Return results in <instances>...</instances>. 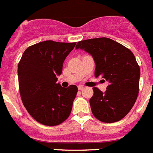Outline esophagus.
<instances>
[{
  "instance_id": "esophagus-1",
  "label": "esophagus",
  "mask_w": 153,
  "mask_h": 153,
  "mask_svg": "<svg viewBox=\"0 0 153 153\" xmlns=\"http://www.w3.org/2000/svg\"><path fill=\"white\" fill-rule=\"evenodd\" d=\"M78 90H83L84 88H85V87L83 86V85H78Z\"/></svg>"
}]
</instances>
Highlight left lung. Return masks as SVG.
I'll return each mask as SVG.
<instances>
[{
  "label": "left lung",
  "instance_id": "obj_1",
  "mask_svg": "<svg viewBox=\"0 0 153 153\" xmlns=\"http://www.w3.org/2000/svg\"><path fill=\"white\" fill-rule=\"evenodd\" d=\"M75 48L93 56L95 77L109 82L104 93L93 88L90 104L94 116L104 123L123 119L134 105L140 89V68L133 53L106 37L79 41Z\"/></svg>",
  "mask_w": 153,
  "mask_h": 153
}]
</instances>
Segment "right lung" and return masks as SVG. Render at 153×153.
I'll return each instance as SVG.
<instances>
[{
    "mask_svg": "<svg viewBox=\"0 0 153 153\" xmlns=\"http://www.w3.org/2000/svg\"><path fill=\"white\" fill-rule=\"evenodd\" d=\"M76 42L46 40L30 46L18 64V82L23 105L34 120L56 126L69 117L78 88L57 83L62 64Z\"/></svg>",
    "mask_w": 153,
    "mask_h": 153,
    "instance_id": "1",
    "label": "right lung"
}]
</instances>
